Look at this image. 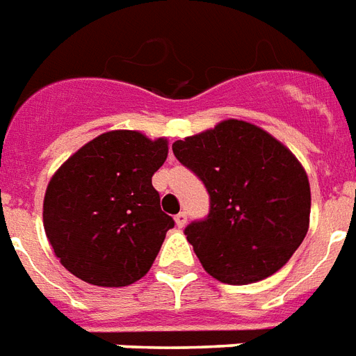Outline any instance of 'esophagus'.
Here are the masks:
<instances>
[{
  "mask_svg": "<svg viewBox=\"0 0 356 356\" xmlns=\"http://www.w3.org/2000/svg\"><path fill=\"white\" fill-rule=\"evenodd\" d=\"M175 224H177V227L186 226V213H179L177 216H175Z\"/></svg>",
  "mask_w": 356,
  "mask_h": 356,
  "instance_id": "esophagus-1",
  "label": "esophagus"
}]
</instances>
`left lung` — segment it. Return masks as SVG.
<instances>
[{"mask_svg": "<svg viewBox=\"0 0 356 356\" xmlns=\"http://www.w3.org/2000/svg\"><path fill=\"white\" fill-rule=\"evenodd\" d=\"M172 149L209 192V214L184 229L209 275L244 286L284 267L310 224V183L295 154L237 119L177 140Z\"/></svg>", "mask_w": 356, "mask_h": 356, "instance_id": "left-lung-1", "label": "left lung"}]
</instances>
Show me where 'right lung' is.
Listing matches in <instances>:
<instances>
[{
	"instance_id": "add662e5",
	"label": "right lung",
	"mask_w": 356,
	"mask_h": 356,
	"mask_svg": "<svg viewBox=\"0 0 356 356\" xmlns=\"http://www.w3.org/2000/svg\"><path fill=\"white\" fill-rule=\"evenodd\" d=\"M166 156V138L112 130L54 173L42 222L54 254L76 278L123 287L145 276L175 224L151 183Z\"/></svg>"
}]
</instances>
